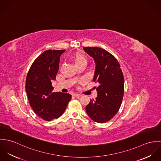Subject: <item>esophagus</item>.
Returning <instances> with one entry per match:
<instances>
[{
	"mask_svg": "<svg viewBox=\"0 0 161 161\" xmlns=\"http://www.w3.org/2000/svg\"><path fill=\"white\" fill-rule=\"evenodd\" d=\"M74 97H76V98H79V97H80L82 96L81 95H80V94H77V93L74 94Z\"/></svg>",
	"mask_w": 161,
	"mask_h": 161,
	"instance_id": "obj_1",
	"label": "esophagus"
}]
</instances>
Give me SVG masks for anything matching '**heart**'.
<instances>
[{"mask_svg": "<svg viewBox=\"0 0 161 161\" xmlns=\"http://www.w3.org/2000/svg\"><path fill=\"white\" fill-rule=\"evenodd\" d=\"M72 59L77 68L81 66H86L88 61L87 56L80 53H74L72 56Z\"/></svg>", "mask_w": 161, "mask_h": 161, "instance_id": "heart-1", "label": "heart"}]
</instances>
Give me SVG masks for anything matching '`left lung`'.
Here are the masks:
<instances>
[{
  "mask_svg": "<svg viewBox=\"0 0 161 161\" xmlns=\"http://www.w3.org/2000/svg\"><path fill=\"white\" fill-rule=\"evenodd\" d=\"M84 50L96 64L92 81L98 84L97 97L91 100L86 110L93 121L102 123L112 119L118 112L124 95V77L117 59L109 52L98 47Z\"/></svg>",
  "mask_w": 161,
  "mask_h": 161,
  "instance_id": "obj_1",
  "label": "left lung"
}]
</instances>
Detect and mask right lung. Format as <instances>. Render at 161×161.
<instances>
[{
	"label": "right lung",
	"instance_id": "1",
	"mask_svg": "<svg viewBox=\"0 0 161 161\" xmlns=\"http://www.w3.org/2000/svg\"><path fill=\"white\" fill-rule=\"evenodd\" d=\"M65 50L49 49L42 53L29 69L25 90L35 113L45 121L57 119L63 115L72 95L53 92L52 80H56L60 56Z\"/></svg>",
	"mask_w": 161,
	"mask_h": 161
}]
</instances>
